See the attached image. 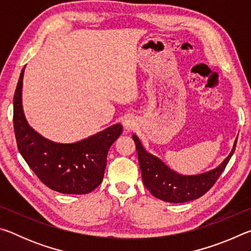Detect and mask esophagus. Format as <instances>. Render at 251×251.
Wrapping results in <instances>:
<instances>
[{
    "label": "esophagus",
    "instance_id": "obj_1",
    "mask_svg": "<svg viewBox=\"0 0 251 251\" xmlns=\"http://www.w3.org/2000/svg\"><path fill=\"white\" fill-rule=\"evenodd\" d=\"M123 126H124L125 129H134L136 127V122L133 117L127 116L124 118V121H123Z\"/></svg>",
    "mask_w": 251,
    "mask_h": 251
}]
</instances>
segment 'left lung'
Segmentation results:
<instances>
[{
  "label": "left lung",
  "instance_id": "obj_1",
  "mask_svg": "<svg viewBox=\"0 0 251 251\" xmlns=\"http://www.w3.org/2000/svg\"><path fill=\"white\" fill-rule=\"evenodd\" d=\"M133 139L137 151L139 167H141L143 182L150 190L152 196L160 201L179 203L195 201L201 197L209 190L224 169L226 168L229 159L235 151L237 139L233 143L232 150L218 167L209 172L198 174V175H180L165 165L158 157L151 155L143 147L141 141L136 135Z\"/></svg>",
  "mask_w": 251,
  "mask_h": 251
}]
</instances>
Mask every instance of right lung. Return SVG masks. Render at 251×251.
Here are the masks:
<instances>
[{"mask_svg":"<svg viewBox=\"0 0 251 251\" xmlns=\"http://www.w3.org/2000/svg\"><path fill=\"white\" fill-rule=\"evenodd\" d=\"M21 72L13 99V123L19 151L29 168L49 188L61 194L84 195L103 181L107 152L120 137L123 126L115 124L82 141L62 144L45 138L25 118Z\"/></svg>","mask_w":251,"mask_h":251,"instance_id":"1","label":"right lung"}]
</instances>
